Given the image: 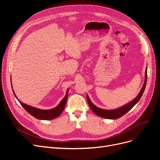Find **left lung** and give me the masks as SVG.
Instances as JSON below:
<instances>
[{
  "instance_id": "obj_1",
  "label": "left lung",
  "mask_w": 160,
  "mask_h": 160,
  "mask_svg": "<svg viewBox=\"0 0 160 160\" xmlns=\"http://www.w3.org/2000/svg\"><path fill=\"white\" fill-rule=\"evenodd\" d=\"M147 67L145 70V78L144 84L142 86L138 95L128 104H125L119 108L114 109V110H105V109L98 108L92 103L89 96L87 95V100H88L89 106L91 109V110L93 112V113H95L97 115L100 117H102V118H105V119H119L121 117L123 116L124 114H126L128 112H129L131 109L139 102V100L141 98L142 94H143V92L145 91L146 83H147Z\"/></svg>"
}]
</instances>
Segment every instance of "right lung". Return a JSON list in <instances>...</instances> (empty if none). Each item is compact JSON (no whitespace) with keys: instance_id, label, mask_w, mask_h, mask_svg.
Returning a JSON list of instances; mask_svg holds the SVG:
<instances>
[{"instance_id":"obj_1","label":"right lung","mask_w":160,"mask_h":160,"mask_svg":"<svg viewBox=\"0 0 160 160\" xmlns=\"http://www.w3.org/2000/svg\"><path fill=\"white\" fill-rule=\"evenodd\" d=\"M12 90L15 97H16L17 99L18 100V101L20 102L21 106L24 108V110L27 112H28L31 115L34 117L35 118L40 120H52L56 118V117H58L59 115H60L63 112L65 106L66 105L67 98H68V92H69V88H68L67 90L65 96L61 100L60 104H59L56 107L52 109H50V110H41V109H39L35 107L27 105L24 103H22L15 95L13 89Z\"/></svg>"}]
</instances>
